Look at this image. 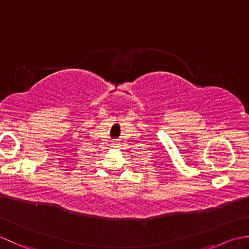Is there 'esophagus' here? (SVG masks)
I'll use <instances>...</instances> for the list:
<instances>
[{
    "instance_id": "esophagus-1",
    "label": "esophagus",
    "mask_w": 249,
    "mask_h": 249,
    "mask_svg": "<svg viewBox=\"0 0 249 249\" xmlns=\"http://www.w3.org/2000/svg\"><path fill=\"white\" fill-rule=\"evenodd\" d=\"M111 146H112L113 149H119V147L121 146V143H120L119 141H115L114 143H112V145H111Z\"/></svg>"
}]
</instances>
